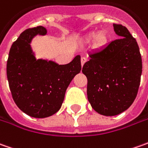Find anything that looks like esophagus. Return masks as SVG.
I'll use <instances>...</instances> for the list:
<instances>
[{"label": "esophagus", "mask_w": 148, "mask_h": 148, "mask_svg": "<svg viewBox=\"0 0 148 148\" xmlns=\"http://www.w3.org/2000/svg\"><path fill=\"white\" fill-rule=\"evenodd\" d=\"M86 62V58H84V57H82V58H81V62H82V66L84 65Z\"/></svg>", "instance_id": "obj_1"}]
</instances>
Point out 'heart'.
Wrapping results in <instances>:
<instances>
[{
    "instance_id": "heart-1",
    "label": "heart",
    "mask_w": 148,
    "mask_h": 148,
    "mask_svg": "<svg viewBox=\"0 0 148 148\" xmlns=\"http://www.w3.org/2000/svg\"><path fill=\"white\" fill-rule=\"evenodd\" d=\"M94 38H95V45H96L97 47H99V46L103 45V44L105 43L107 38L105 36V34H103V33L99 34L96 36V38H95V34H90L88 35L87 38H86V41L88 43V42H90V41L94 40Z\"/></svg>"
}]
</instances>
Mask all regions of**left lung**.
<instances>
[{
	"label": "left lung",
	"mask_w": 148,
	"mask_h": 148,
	"mask_svg": "<svg viewBox=\"0 0 148 148\" xmlns=\"http://www.w3.org/2000/svg\"><path fill=\"white\" fill-rule=\"evenodd\" d=\"M119 38L89 53L82 67L87 77V98L91 107L105 116L128 110L139 88L143 63L136 39L128 29L114 24Z\"/></svg>",
	"instance_id": "8db88e82"
}]
</instances>
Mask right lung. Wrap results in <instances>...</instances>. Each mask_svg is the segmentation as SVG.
Returning <instances> with one entry per match:
<instances>
[{
  "mask_svg": "<svg viewBox=\"0 0 148 148\" xmlns=\"http://www.w3.org/2000/svg\"><path fill=\"white\" fill-rule=\"evenodd\" d=\"M46 34L43 26L25 30L10 49L6 65L14 103L20 110L34 118H47L59 110L66 88L82 70L80 55L65 65L36 59L30 43L37 34Z\"/></svg>",
  "mask_w": 148,
  "mask_h": 148,
  "instance_id": "1",
  "label": "right lung"
}]
</instances>
